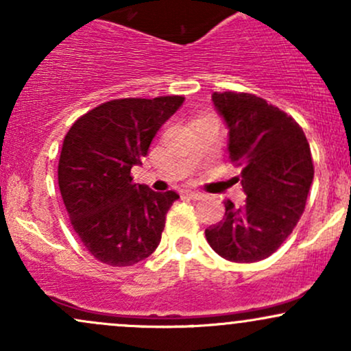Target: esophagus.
<instances>
[{"label":"esophagus","instance_id":"34e87169","mask_svg":"<svg viewBox=\"0 0 351 351\" xmlns=\"http://www.w3.org/2000/svg\"><path fill=\"white\" fill-rule=\"evenodd\" d=\"M184 195L188 196L189 199H195V201H198V199H203L204 196V193H201V191H191V189H188V191H184Z\"/></svg>","mask_w":351,"mask_h":351}]
</instances>
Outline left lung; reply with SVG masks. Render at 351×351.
I'll return each mask as SVG.
<instances>
[{
  "label": "left lung",
  "instance_id": "1",
  "mask_svg": "<svg viewBox=\"0 0 351 351\" xmlns=\"http://www.w3.org/2000/svg\"><path fill=\"white\" fill-rule=\"evenodd\" d=\"M229 128V158L241 171L245 203L224 201L223 221L204 231L224 259L257 263L291 236L307 203L313 162L304 130L291 115L245 92H215Z\"/></svg>",
  "mask_w": 351,
  "mask_h": 351
}]
</instances>
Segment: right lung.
<instances>
[{
    "label": "right lung",
    "mask_w": 351,
    "mask_h": 351,
    "mask_svg": "<svg viewBox=\"0 0 351 351\" xmlns=\"http://www.w3.org/2000/svg\"><path fill=\"white\" fill-rule=\"evenodd\" d=\"M183 95L115 99L79 117L64 136L58 181L75 234L95 259L134 265L158 247L178 193L135 184L130 171Z\"/></svg>",
    "instance_id": "right-lung-1"
}]
</instances>
